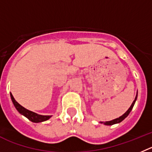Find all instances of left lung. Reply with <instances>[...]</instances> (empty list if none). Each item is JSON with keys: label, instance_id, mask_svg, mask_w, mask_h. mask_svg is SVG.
<instances>
[{"label": "left lung", "instance_id": "8db88e82", "mask_svg": "<svg viewBox=\"0 0 152 152\" xmlns=\"http://www.w3.org/2000/svg\"><path fill=\"white\" fill-rule=\"evenodd\" d=\"M137 96H138V91H137V93H136V98H135V100H134L133 102H132V103L131 106L129 107V108L128 109V110H127L126 111L125 113H124L122 116H120V117H118V118L114 119V120H110V121H105V122H100V124H104V125H106V126H111V125H113V124H119V123H120V122H122L123 120H124V119H125L126 117H127V116L129 115V113H130V111H131V110H132V107H133L134 104H135V103H136V99H137Z\"/></svg>", "mask_w": 152, "mask_h": 152}]
</instances>
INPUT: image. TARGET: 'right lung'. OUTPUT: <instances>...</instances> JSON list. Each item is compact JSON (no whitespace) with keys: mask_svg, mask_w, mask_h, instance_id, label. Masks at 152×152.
I'll return each instance as SVG.
<instances>
[{"mask_svg":"<svg viewBox=\"0 0 152 152\" xmlns=\"http://www.w3.org/2000/svg\"><path fill=\"white\" fill-rule=\"evenodd\" d=\"M10 98H11L12 102H13V105L16 107V109L18 110L19 113L22 115H23L24 117H26V118H28L30 121H32L33 123H41L44 122V121H46V120H49V119L51 117V116H45V115H40V114H38L36 113H34V112L31 111V110H28L27 109H26L25 107H23V106L20 104L18 102H16L15 98H13V95L10 93Z\"/></svg>","mask_w":152,"mask_h":152,"instance_id":"add662e5","label":"right lung"}]
</instances>
